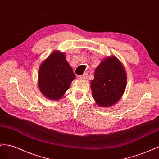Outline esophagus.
<instances>
[{"label":"esophagus","mask_w":159,"mask_h":159,"mask_svg":"<svg viewBox=\"0 0 159 159\" xmlns=\"http://www.w3.org/2000/svg\"><path fill=\"white\" fill-rule=\"evenodd\" d=\"M87 75H88V74L87 73V72H85V73H84L83 75L79 76V79H87Z\"/></svg>","instance_id":"esophagus-1"}]
</instances>
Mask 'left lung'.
I'll list each match as a JSON object with an SVG mask.
<instances>
[{
    "label": "left lung",
    "instance_id": "left-lung-1",
    "mask_svg": "<svg viewBox=\"0 0 159 159\" xmlns=\"http://www.w3.org/2000/svg\"><path fill=\"white\" fill-rule=\"evenodd\" d=\"M123 65L115 56L102 60L96 68L90 87L95 102L100 107L115 105L123 94L126 86Z\"/></svg>",
    "mask_w": 159,
    "mask_h": 159
}]
</instances>
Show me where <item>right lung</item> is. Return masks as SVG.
Listing matches in <instances>:
<instances>
[{
	"label": "right lung",
	"mask_w": 159,
	"mask_h": 159,
	"mask_svg": "<svg viewBox=\"0 0 159 159\" xmlns=\"http://www.w3.org/2000/svg\"><path fill=\"white\" fill-rule=\"evenodd\" d=\"M75 79V75L65 54L55 51L39 67L38 86L45 97L57 101L65 94Z\"/></svg>",
	"instance_id": "add662e5"
}]
</instances>
